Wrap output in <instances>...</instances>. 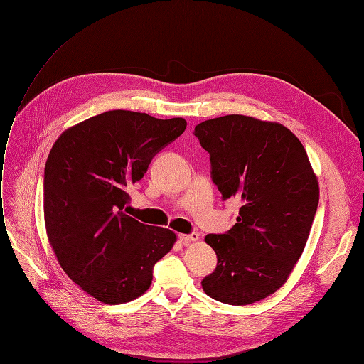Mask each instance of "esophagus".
<instances>
[{
  "mask_svg": "<svg viewBox=\"0 0 364 364\" xmlns=\"http://www.w3.org/2000/svg\"><path fill=\"white\" fill-rule=\"evenodd\" d=\"M179 238H181V241H182L185 246H188L191 243H196V241H199L200 235L197 234V232H193V234H188V235H181Z\"/></svg>",
  "mask_w": 364,
  "mask_h": 364,
  "instance_id": "obj_1",
  "label": "esophagus"
}]
</instances>
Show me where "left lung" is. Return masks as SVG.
Masks as SVG:
<instances>
[{
    "instance_id": "obj_1",
    "label": "left lung",
    "mask_w": 364,
    "mask_h": 364,
    "mask_svg": "<svg viewBox=\"0 0 364 364\" xmlns=\"http://www.w3.org/2000/svg\"><path fill=\"white\" fill-rule=\"evenodd\" d=\"M223 200L241 202L226 234H209L217 267L203 291L229 305H249L279 290L299 261L318 203V182L290 129L246 115L197 124Z\"/></svg>"
}]
</instances>
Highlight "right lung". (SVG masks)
I'll return each instance as SVG.
<instances>
[{"instance_id": "add662e5", "label": "right lung", "mask_w": 364, "mask_h": 364, "mask_svg": "<svg viewBox=\"0 0 364 364\" xmlns=\"http://www.w3.org/2000/svg\"><path fill=\"white\" fill-rule=\"evenodd\" d=\"M185 127L183 118L107 111L67 129L53 144L43 173L47 237L63 272L97 301L118 305L144 294L153 266L178 240L123 209L127 186Z\"/></svg>"}]
</instances>
